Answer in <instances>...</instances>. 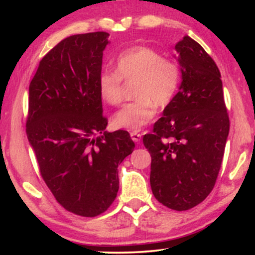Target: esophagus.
Here are the masks:
<instances>
[{"label": "esophagus", "instance_id": "34e87169", "mask_svg": "<svg viewBox=\"0 0 255 255\" xmlns=\"http://www.w3.org/2000/svg\"><path fill=\"white\" fill-rule=\"evenodd\" d=\"M130 136H131V139L135 141V143H139L140 139H141V133L138 132V131H131Z\"/></svg>", "mask_w": 255, "mask_h": 255}]
</instances>
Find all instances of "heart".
I'll return each instance as SVG.
<instances>
[{"label": "heart", "mask_w": 255, "mask_h": 255, "mask_svg": "<svg viewBox=\"0 0 255 255\" xmlns=\"http://www.w3.org/2000/svg\"><path fill=\"white\" fill-rule=\"evenodd\" d=\"M122 80H136L133 97L114 117L116 127L139 130L154 118L156 105L166 107L178 90L180 71L176 64L156 50L137 46L123 51L116 60V72H102L98 80L101 98L111 106L123 101Z\"/></svg>", "instance_id": "obj_1"}]
</instances>
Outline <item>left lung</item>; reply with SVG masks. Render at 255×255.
<instances>
[{
    "mask_svg": "<svg viewBox=\"0 0 255 255\" xmlns=\"http://www.w3.org/2000/svg\"><path fill=\"white\" fill-rule=\"evenodd\" d=\"M179 91L143 138L152 156L150 188L174 210H188L213 190L230 131L221 72L206 50L184 36L176 42Z\"/></svg>",
    "mask_w": 255,
    "mask_h": 255,
    "instance_id": "left-lung-1",
    "label": "left lung"
}]
</instances>
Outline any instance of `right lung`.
<instances>
[{"label": "right lung", "instance_id": "1", "mask_svg": "<svg viewBox=\"0 0 255 255\" xmlns=\"http://www.w3.org/2000/svg\"><path fill=\"white\" fill-rule=\"evenodd\" d=\"M108 38L103 31L65 38L29 85L27 135L42 179L64 208L84 217L114 202L118 165L135 147L128 131L105 130L98 80Z\"/></svg>", "mask_w": 255, "mask_h": 255}]
</instances>
